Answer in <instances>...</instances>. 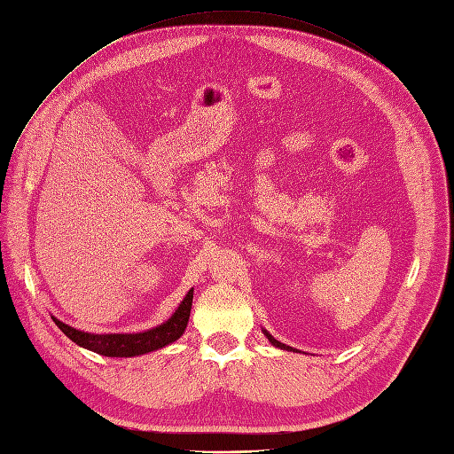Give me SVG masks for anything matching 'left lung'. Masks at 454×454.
Here are the masks:
<instances>
[{
  "instance_id": "1",
  "label": "left lung",
  "mask_w": 454,
  "mask_h": 454,
  "mask_svg": "<svg viewBox=\"0 0 454 454\" xmlns=\"http://www.w3.org/2000/svg\"><path fill=\"white\" fill-rule=\"evenodd\" d=\"M264 335L268 337V340L273 344V346H277V348H280V349H286V351H295L294 348H290V346H286V344H282V342H278V340H275L268 332H264Z\"/></svg>"
}]
</instances>
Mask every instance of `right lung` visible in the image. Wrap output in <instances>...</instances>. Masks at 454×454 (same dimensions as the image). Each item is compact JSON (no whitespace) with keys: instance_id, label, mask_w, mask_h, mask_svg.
Returning a JSON list of instances; mask_svg holds the SVG:
<instances>
[{"instance_id":"1","label":"right lung","mask_w":454,"mask_h":454,"mask_svg":"<svg viewBox=\"0 0 454 454\" xmlns=\"http://www.w3.org/2000/svg\"><path fill=\"white\" fill-rule=\"evenodd\" d=\"M192 301H193V290L188 292V295L179 304V308L172 315V318H168L167 322L153 327V329H148V332H145V333L94 335V333L79 332V329H74L68 324H63L56 317H52V320L72 342H75L81 348H87V349L105 355V356H136V355H145V353L160 349L164 346L176 342L186 329V324L190 318V309H192Z\"/></svg>"}]
</instances>
